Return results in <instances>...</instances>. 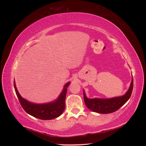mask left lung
<instances>
[{
	"label": "left lung",
	"instance_id": "1",
	"mask_svg": "<svg viewBox=\"0 0 146 146\" xmlns=\"http://www.w3.org/2000/svg\"><path fill=\"white\" fill-rule=\"evenodd\" d=\"M133 88V79L132 78L130 87L126 93L121 97L111 98H88L84 91V99L86 106L88 109L94 112L102 114L111 113L120 109L131 95Z\"/></svg>",
	"mask_w": 146,
	"mask_h": 146
}]
</instances>
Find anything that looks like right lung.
I'll list each match as a JSON object with an SVG mask.
<instances>
[{
  "instance_id": "1",
  "label": "right lung",
  "mask_w": 146,
  "mask_h": 146,
  "mask_svg": "<svg viewBox=\"0 0 146 146\" xmlns=\"http://www.w3.org/2000/svg\"><path fill=\"white\" fill-rule=\"evenodd\" d=\"M70 82L66 83L57 99L46 104H34L24 99L17 90L14 80V88L22 107L24 111L33 117L41 120H52L62 114L65 109V99L68 87Z\"/></svg>"
}]
</instances>
